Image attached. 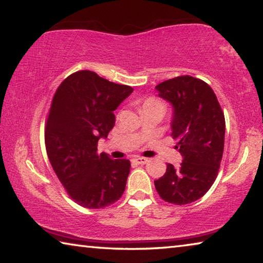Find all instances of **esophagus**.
Listing matches in <instances>:
<instances>
[{
	"mask_svg": "<svg viewBox=\"0 0 263 263\" xmlns=\"http://www.w3.org/2000/svg\"><path fill=\"white\" fill-rule=\"evenodd\" d=\"M133 162L137 163V164H144V163H147L148 162V159L146 158H135L133 159Z\"/></svg>",
	"mask_w": 263,
	"mask_h": 263,
	"instance_id": "34e87169",
	"label": "esophagus"
}]
</instances>
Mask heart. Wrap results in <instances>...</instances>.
<instances>
[{
    "label": "heart",
    "mask_w": 263,
    "mask_h": 263,
    "mask_svg": "<svg viewBox=\"0 0 263 263\" xmlns=\"http://www.w3.org/2000/svg\"><path fill=\"white\" fill-rule=\"evenodd\" d=\"M152 105H162V102L160 101L159 99H157V97H147V99H145L144 101H142V109L144 108H147V106H152Z\"/></svg>",
    "instance_id": "b5f03b06"
}]
</instances>
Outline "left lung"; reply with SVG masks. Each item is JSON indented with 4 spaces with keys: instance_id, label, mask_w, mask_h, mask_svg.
Here are the masks:
<instances>
[{
    "instance_id": "8db88e82",
    "label": "left lung",
    "mask_w": 263,
    "mask_h": 263,
    "mask_svg": "<svg viewBox=\"0 0 263 263\" xmlns=\"http://www.w3.org/2000/svg\"><path fill=\"white\" fill-rule=\"evenodd\" d=\"M159 96L173 104L172 137L183 161L154 181L163 201L184 205L208 193L224 152L225 117L212 88L202 80L182 75L159 83Z\"/></svg>"
}]
</instances>
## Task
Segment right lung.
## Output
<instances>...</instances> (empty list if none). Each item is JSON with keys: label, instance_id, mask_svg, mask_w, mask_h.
Returning <instances> with one entry per match:
<instances>
[{"label": "right lung", "instance_id": "obj_1", "mask_svg": "<svg viewBox=\"0 0 263 263\" xmlns=\"http://www.w3.org/2000/svg\"><path fill=\"white\" fill-rule=\"evenodd\" d=\"M132 91L91 70H79L53 96L45 127L47 157L69 197L83 208L109 206L125 190L130 161L99 154L97 142L108 137L114 111Z\"/></svg>", "mask_w": 263, "mask_h": 263}]
</instances>
